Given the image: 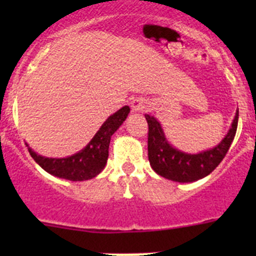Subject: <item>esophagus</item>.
Returning <instances> with one entry per match:
<instances>
[{
  "mask_svg": "<svg viewBox=\"0 0 256 256\" xmlns=\"http://www.w3.org/2000/svg\"><path fill=\"white\" fill-rule=\"evenodd\" d=\"M146 100L141 98V97H137V98H133L132 102H130V108H132L133 112H141L146 108Z\"/></svg>",
  "mask_w": 256,
  "mask_h": 256,
  "instance_id": "esophagus-1",
  "label": "esophagus"
}]
</instances>
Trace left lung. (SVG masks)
<instances>
[{"label":"left lung","instance_id":"obj_1","mask_svg":"<svg viewBox=\"0 0 256 256\" xmlns=\"http://www.w3.org/2000/svg\"><path fill=\"white\" fill-rule=\"evenodd\" d=\"M144 118L148 124V150L151 168L166 180L188 183L206 177L220 164L236 134L238 110L224 138L216 148L198 154H187L173 148L158 119L150 114H146Z\"/></svg>","mask_w":256,"mask_h":256}]
</instances>
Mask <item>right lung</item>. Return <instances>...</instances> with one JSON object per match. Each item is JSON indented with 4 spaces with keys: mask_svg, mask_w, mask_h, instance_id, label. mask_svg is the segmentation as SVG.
Wrapping results in <instances>:
<instances>
[{
    "mask_svg": "<svg viewBox=\"0 0 256 256\" xmlns=\"http://www.w3.org/2000/svg\"><path fill=\"white\" fill-rule=\"evenodd\" d=\"M130 106H123L116 112L108 118L101 128L97 130L94 138L88 142L84 148L76 154L66 158H46L38 155L28 146L30 156L34 162L44 169L47 173L58 178H64L68 180H92L101 173L105 168L108 158V144L112 136L118 130V128L123 124L128 114Z\"/></svg>",
    "mask_w": 256,
    "mask_h": 256,
    "instance_id": "1",
    "label": "right lung"
}]
</instances>
